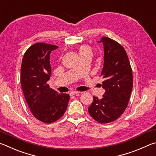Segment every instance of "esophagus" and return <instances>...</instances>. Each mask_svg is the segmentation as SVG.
Returning <instances> with one entry per match:
<instances>
[{"label": "esophagus", "instance_id": "obj_1", "mask_svg": "<svg viewBox=\"0 0 156 156\" xmlns=\"http://www.w3.org/2000/svg\"><path fill=\"white\" fill-rule=\"evenodd\" d=\"M80 92H78V91H72L70 93V95H75V94H80Z\"/></svg>", "mask_w": 156, "mask_h": 156}]
</instances>
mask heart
Masks as SVG:
<instances>
[{"label":"heart","mask_w":156,"mask_h":156,"mask_svg":"<svg viewBox=\"0 0 156 156\" xmlns=\"http://www.w3.org/2000/svg\"><path fill=\"white\" fill-rule=\"evenodd\" d=\"M78 53L80 57H84V56H89L92 57V48L90 45L86 44H83L79 46L78 48Z\"/></svg>","instance_id":"heart-1"}]
</instances>
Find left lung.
Here are the masks:
<instances>
[{"instance_id": "8db88e82", "label": "left lung", "mask_w": 156, "mask_h": 156, "mask_svg": "<svg viewBox=\"0 0 156 156\" xmlns=\"http://www.w3.org/2000/svg\"><path fill=\"white\" fill-rule=\"evenodd\" d=\"M99 42L104 47V64L101 76L104 79L105 90L101 99L93 97L88 112L99 123H108L118 119L129 103L133 88V75L125 48L116 41L103 37Z\"/></svg>"}]
</instances>
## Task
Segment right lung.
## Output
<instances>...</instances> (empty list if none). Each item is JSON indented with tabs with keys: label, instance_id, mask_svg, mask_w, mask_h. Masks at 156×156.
Returning <instances> with one entry per match:
<instances>
[{
	"label": "right lung",
	"instance_id": "1",
	"mask_svg": "<svg viewBox=\"0 0 156 156\" xmlns=\"http://www.w3.org/2000/svg\"><path fill=\"white\" fill-rule=\"evenodd\" d=\"M58 46L38 42L24 53L21 65L20 82L32 114L44 123H52L64 115L70 96L50 88V54Z\"/></svg>",
	"mask_w": 156,
	"mask_h": 156
}]
</instances>
